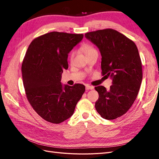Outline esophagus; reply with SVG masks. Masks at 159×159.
Segmentation results:
<instances>
[{"mask_svg":"<svg viewBox=\"0 0 159 159\" xmlns=\"http://www.w3.org/2000/svg\"><path fill=\"white\" fill-rule=\"evenodd\" d=\"M85 89H87V90L93 89V86H91V85H85Z\"/></svg>","mask_w":159,"mask_h":159,"instance_id":"esophagus-1","label":"esophagus"}]
</instances>
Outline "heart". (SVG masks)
<instances>
[{
    "label": "heart",
    "instance_id": "b5f03b06",
    "mask_svg": "<svg viewBox=\"0 0 159 159\" xmlns=\"http://www.w3.org/2000/svg\"><path fill=\"white\" fill-rule=\"evenodd\" d=\"M84 52H85V55H87V54H89V53H91V52H94V51H95L92 47H91V46H85L84 47ZM74 56H75V52H71V54H70V61H72L74 60Z\"/></svg>",
    "mask_w": 159,
    "mask_h": 159
}]
</instances>
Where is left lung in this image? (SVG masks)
Returning <instances> with one entry per match:
<instances>
[{"label": "left lung", "instance_id": "1", "mask_svg": "<svg viewBox=\"0 0 159 159\" xmlns=\"http://www.w3.org/2000/svg\"><path fill=\"white\" fill-rule=\"evenodd\" d=\"M85 37L99 48L102 74L112 80L109 90L102 85L95 88L99 93L95 109L103 119H115L132 106L141 87L142 64L137 46L110 28L88 32Z\"/></svg>", "mask_w": 159, "mask_h": 159}]
</instances>
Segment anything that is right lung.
<instances>
[{
	"mask_svg": "<svg viewBox=\"0 0 159 159\" xmlns=\"http://www.w3.org/2000/svg\"><path fill=\"white\" fill-rule=\"evenodd\" d=\"M84 34L52 32L35 38L22 64L24 87L28 102L46 121L58 124L74 114L85 86L61 83L63 70L68 68V57Z\"/></svg>",
	"mask_w": 159,
	"mask_h": 159,
	"instance_id": "right-lung-1",
	"label": "right lung"
}]
</instances>
